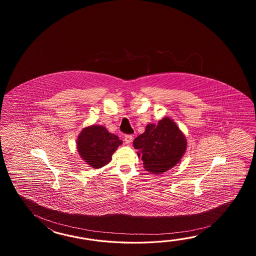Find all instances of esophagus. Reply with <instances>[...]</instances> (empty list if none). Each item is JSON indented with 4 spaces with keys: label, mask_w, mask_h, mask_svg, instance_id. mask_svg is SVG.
Returning a JSON list of instances; mask_svg holds the SVG:
<instances>
[{
    "label": "esophagus",
    "mask_w": 256,
    "mask_h": 256,
    "mask_svg": "<svg viewBox=\"0 0 256 256\" xmlns=\"http://www.w3.org/2000/svg\"><path fill=\"white\" fill-rule=\"evenodd\" d=\"M132 141V136H124V142H126V144H130V142Z\"/></svg>",
    "instance_id": "obj_1"
}]
</instances>
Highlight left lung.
Returning a JSON list of instances; mask_svg holds the SVG:
<instances>
[{
	"mask_svg": "<svg viewBox=\"0 0 256 256\" xmlns=\"http://www.w3.org/2000/svg\"><path fill=\"white\" fill-rule=\"evenodd\" d=\"M132 144L144 168L151 174H160L180 163L186 149V139L174 120L164 117L158 124H148Z\"/></svg>",
	"mask_w": 256,
	"mask_h": 256,
	"instance_id": "8db88e82",
	"label": "left lung"
}]
</instances>
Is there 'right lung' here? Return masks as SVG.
<instances>
[{
	"label": "right lung",
	"instance_id": "add662e5",
	"mask_svg": "<svg viewBox=\"0 0 256 256\" xmlns=\"http://www.w3.org/2000/svg\"><path fill=\"white\" fill-rule=\"evenodd\" d=\"M122 144L119 137L112 134L102 126L83 128L76 139V149L80 158L93 168L109 164L112 156Z\"/></svg>",
	"mask_w": 256,
	"mask_h": 256
}]
</instances>
